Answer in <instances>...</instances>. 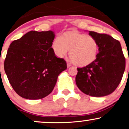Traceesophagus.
Wrapping results in <instances>:
<instances>
[{
  "mask_svg": "<svg viewBox=\"0 0 129 129\" xmlns=\"http://www.w3.org/2000/svg\"><path fill=\"white\" fill-rule=\"evenodd\" d=\"M67 66H68V68H69L70 66H71V63L67 62Z\"/></svg>",
  "mask_w": 129,
  "mask_h": 129,
  "instance_id": "esophagus-1",
  "label": "esophagus"
}]
</instances>
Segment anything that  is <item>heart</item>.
<instances>
[{
    "label": "heart",
    "mask_w": 129,
    "mask_h": 129,
    "mask_svg": "<svg viewBox=\"0 0 129 129\" xmlns=\"http://www.w3.org/2000/svg\"><path fill=\"white\" fill-rule=\"evenodd\" d=\"M51 49L58 57H63L69 50L71 60L78 66H86L94 62L99 53V45L92 37L75 29L63 33L53 40Z\"/></svg>",
    "instance_id": "b5f03b06"
}]
</instances>
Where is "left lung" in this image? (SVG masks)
I'll return each instance as SVG.
<instances>
[{
    "label": "left lung",
    "instance_id": "1",
    "mask_svg": "<svg viewBox=\"0 0 129 129\" xmlns=\"http://www.w3.org/2000/svg\"><path fill=\"white\" fill-rule=\"evenodd\" d=\"M97 41L99 53L94 62L78 68L77 86L85 94L104 96L113 92L121 81L126 60L118 40L109 35L89 31Z\"/></svg>",
    "mask_w": 129,
    "mask_h": 129
}]
</instances>
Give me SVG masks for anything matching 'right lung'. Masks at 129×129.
Here are the masks:
<instances>
[{
	"label": "right lung",
	"mask_w": 129,
	"mask_h": 129,
	"mask_svg": "<svg viewBox=\"0 0 129 129\" xmlns=\"http://www.w3.org/2000/svg\"><path fill=\"white\" fill-rule=\"evenodd\" d=\"M51 31L28 32L12 42L4 62L9 83L21 97L38 100L52 92L58 76L67 69L66 61L51 49Z\"/></svg>",
	"instance_id": "obj_1"
}]
</instances>
